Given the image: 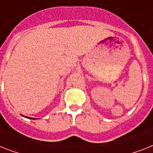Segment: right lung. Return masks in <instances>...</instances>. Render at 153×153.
I'll use <instances>...</instances> for the list:
<instances>
[{
  "label": "right lung",
  "instance_id": "obj_1",
  "mask_svg": "<svg viewBox=\"0 0 153 153\" xmlns=\"http://www.w3.org/2000/svg\"><path fill=\"white\" fill-rule=\"evenodd\" d=\"M26 118H29V119H33V118H31V117H26Z\"/></svg>",
  "mask_w": 153,
  "mask_h": 153
}]
</instances>
